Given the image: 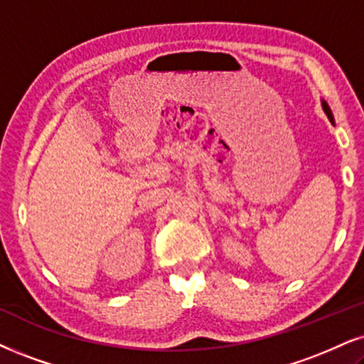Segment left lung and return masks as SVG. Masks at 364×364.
<instances>
[{"mask_svg": "<svg viewBox=\"0 0 364 364\" xmlns=\"http://www.w3.org/2000/svg\"><path fill=\"white\" fill-rule=\"evenodd\" d=\"M321 102H322V109H324V113H326V116H327V118H329V121H331V123H333V124H334V116H333V111H331V107H329V105H327V102H326L324 100H322Z\"/></svg>", "mask_w": 364, "mask_h": 364, "instance_id": "8db88e82", "label": "left lung"}]
</instances>
